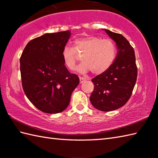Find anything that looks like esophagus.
Here are the masks:
<instances>
[{"instance_id": "esophagus-1", "label": "esophagus", "mask_w": 158, "mask_h": 158, "mask_svg": "<svg viewBox=\"0 0 158 158\" xmlns=\"http://www.w3.org/2000/svg\"><path fill=\"white\" fill-rule=\"evenodd\" d=\"M79 81H80V83H82L84 82L85 81H86V79L85 78H83V77H79Z\"/></svg>"}]
</instances>
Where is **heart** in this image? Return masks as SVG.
<instances>
[{
  "label": "heart",
  "instance_id": "1",
  "mask_svg": "<svg viewBox=\"0 0 158 158\" xmlns=\"http://www.w3.org/2000/svg\"><path fill=\"white\" fill-rule=\"evenodd\" d=\"M73 43L74 48L65 45L62 52L63 61L70 70L75 66L77 53L82 55L83 62L76 67V70L81 73L91 70L94 75H100L106 71L115 61L116 46L112 40L88 36L75 39Z\"/></svg>",
  "mask_w": 158,
  "mask_h": 158
}]
</instances>
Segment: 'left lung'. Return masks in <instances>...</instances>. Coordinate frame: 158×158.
<instances>
[{
  "mask_svg": "<svg viewBox=\"0 0 158 158\" xmlns=\"http://www.w3.org/2000/svg\"><path fill=\"white\" fill-rule=\"evenodd\" d=\"M103 30L115 42L117 53L110 68L92 79L94 89L89 99L98 110L111 111L130 99L136 81L137 67L135 51L128 41L118 33Z\"/></svg>",
  "mask_w": 158,
  "mask_h": 158,
  "instance_id": "obj_1",
  "label": "left lung"
}]
</instances>
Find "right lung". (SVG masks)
Segmentation results:
<instances>
[{
  "instance_id": "add662e5",
  "label": "right lung",
  "mask_w": 158,
  "mask_h": 158,
  "mask_svg": "<svg viewBox=\"0 0 158 158\" xmlns=\"http://www.w3.org/2000/svg\"><path fill=\"white\" fill-rule=\"evenodd\" d=\"M70 37V31L46 33L28 42L20 58L25 94L36 108L46 113L64 110L79 83L78 76L69 73L62 57Z\"/></svg>"
}]
</instances>
